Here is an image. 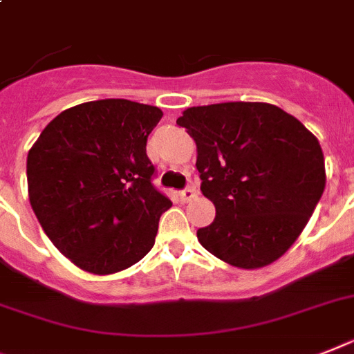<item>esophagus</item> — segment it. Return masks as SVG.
Instances as JSON below:
<instances>
[{"label": "esophagus", "mask_w": 354, "mask_h": 354, "mask_svg": "<svg viewBox=\"0 0 354 354\" xmlns=\"http://www.w3.org/2000/svg\"><path fill=\"white\" fill-rule=\"evenodd\" d=\"M195 197H197V192H195V188H192V186H188L186 189L179 192V198L183 203H189V201H194Z\"/></svg>", "instance_id": "1"}]
</instances>
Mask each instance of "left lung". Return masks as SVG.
I'll return each instance as SVG.
<instances>
[{
    "label": "left lung",
    "instance_id": "obj_1",
    "mask_svg": "<svg viewBox=\"0 0 354 354\" xmlns=\"http://www.w3.org/2000/svg\"><path fill=\"white\" fill-rule=\"evenodd\" d=\"M177 124L194 137L201 192L217 212L197 230L204 250L241 270L280 259L326 188L317 137L270 103L192 106Z\"/></svg>",
    "mask_w": 354,
    "mask_h": 354
}]
</instances>
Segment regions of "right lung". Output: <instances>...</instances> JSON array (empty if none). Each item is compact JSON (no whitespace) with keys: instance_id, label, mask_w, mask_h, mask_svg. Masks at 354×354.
<instances>
[{"instance_id":"right-lung-1","label":"right lung","mask_w":354,"mask_h":354,"mask_svg":"<svg viewBox=\"0 0 354 354\" xmlns=\"http://www.w3.org/2000/svg\"><path fill=\"white\" fill-rule=\"evenodd\" d=\"M157 106L101 99L61 112L26 157L28 198L54 246L83 271L112 275L156 244L170 198L159 194L146 139Z\"/></svg>"}]
</instances>
